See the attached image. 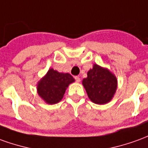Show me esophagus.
Wrapping results in <instances>:
<instances>
[{"label": "esophagus", "instance_id": "34e87169", "mask_svg": "<svg viewBox=\"0 0 148 148\" xmlns=\"http://www.w3.org/2000/svg\"><path fill=\"white\" fill-rule=\"evenodd\" d=\"M74 79H75V81L77 82H79L81 81L80 77H78V76H75V77H74Z\"/></svg>", "mask_w": 148, "mask_h": 148}]
</instances>
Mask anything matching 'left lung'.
I'll use <instances>...</instances> for the list:
<instances>
[{"instance_id": "left-lung-1", "label": "left lung", "mask_w": 148, "mask_h": 148, "mask_svg": "<svg viewBox=\"0 0 148 148\" xmlns=\"http://www.w3.org/2000/svg\"><path fill=\"white\" fill-rule=\"evenodd\" d=\"M89 99L96 104H106L114 97L117 89V78L108 69L97 64L87 72L82 80Z\"/></svg>"}]
</instances>
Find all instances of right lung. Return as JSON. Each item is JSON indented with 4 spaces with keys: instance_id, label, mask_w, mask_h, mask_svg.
<instances>
[{
    "instance_id": "right-lung-1",
    "label": "right lung",
    "mask_w": 148,
    "mask_h": 148,
    "mask_svg": "<svg viewBox=\"0 0 148 148\" xmlns=\"http://www.w3.org/2000/svg\"><path fill=\"white\" fill-rule=\"evenodd\" d=\"M74 82L70 74L59 73L51 68L38 82V95L48 104L58 103L63 98L68 86Z\"/></svg>"
}]
</instances>
